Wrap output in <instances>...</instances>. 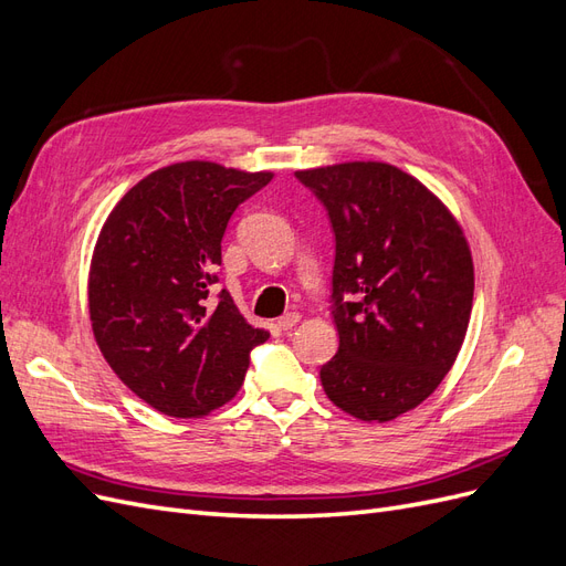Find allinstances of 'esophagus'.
Masks as SVG:
<instances>
[{
    "label": "esophagus",
    "mask_w": 566,
    "mask_h": 566,
    "mask_svg": "<svg viewBox=\"0 0 566 566\" xmlns=\"http://www.w3.org/2000/svg\"><path fill=\"white\" fill-rule=\"evenodd\" d=\"M297 323H300V314H295V312H287V314H283V316L276 321V325H279V328H281L283 333L293 331Z\"/></svg>",
    "instance_id": "obj_1"
}]
</instances>
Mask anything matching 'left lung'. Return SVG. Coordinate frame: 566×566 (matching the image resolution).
Returning a JSON list of instances; mask_svg holds the SVG:
<instances>
[{
  "label": "left lung",
  "instance_id": "8db88e82",
  "mask_svg": "<svg viewBox=\"0 0 566 566\" xmlns=\"http://www.w3.org/2000/svg\"><path fill=\"white\" fill-rule=\"evenodd\" d=\"M335 235L339 347L321 385L345 413L387 422L422 403L468 333L474 269L465 235L427 188L387 163L295 172Z\"/></svg>",
  "mask_w": 566,
  "mask_h": 566
}]
</instances>
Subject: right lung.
Returning a JSON list of instances; mask_svg holds the SVG:
<instances>
[{"label": "right lung", "mask_w": 566, "mask_h": 566, "mask_svg": "<svg viewBox=\"0 0 566 566\" xmlns=\"http://www.w3.org/2000/svg\"><path fill=\"white\" fill-rule=\"evenodd\" d=\"M271 179L202 160L169 165L129 188L98 233L90 269L96 345L165 416L198 418L231 401L252 349L269 339L214 285L231 214Z\"/></svg>", "instance_id": "add662e5"}]
</instances>
